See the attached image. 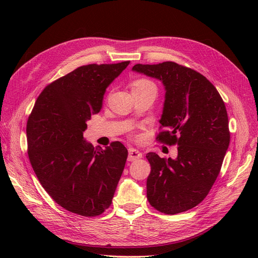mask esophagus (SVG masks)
Returning a JSON list of instances; mask_svg holds the SVG:
<instances>
[{"mask_svg": "<svg viewBox=\"0 0 258 258\" xmlns=\"http://www.w3.org/2000/svg\"><path fill=\"white\" fill-rule=\"evenodd\" d=\"M142 158V154L136 148H130L128 150V161H135Z\"/></svg>", "mask_w": 258, "mask_h": 258, "instance_id": "34e87169", "label": "esophagus"}]
</instances>
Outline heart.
<instances>
[{
	"label": "heart",
	"instance_id": "obj_1",
	"mask_svg": "<svg viewBox=\"0 0 258 258\" xmlns=\"http://www.w3.org/2000/svg\"><path fill=\"white\" fill-rule=\"evenodd\" d=\"M146 89H155V85L152 81L147 79H137L133 83V91H138V90H146Z\"/></svg>",
	"mask_w": 258,
	"mask_h": 258
}]
</instances>
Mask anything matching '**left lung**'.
I'll use <instances>...</instances> for the list:
<instances>
[{
  "instance_id": "obj_1",
  "label": "left lung",
  "mask_w": 258,
  "mask_h": 258,
  "mask_svg": "<svg viewBox=\"0 0 258 258\" xmlns=\"http://www.w3.org/2000/svg\"><path fill=\"white\" fill-rule=\"evenodd\" d=\"M132 70L163 85L159 122L164 131L157 139L178 145L175 159L146 155L152 167L147 200L163 213L184 212L206 198L220 173L230 142L225 103L205 76L175 62L138 63Z\"/></svg>"
}]
</instances>
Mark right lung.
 I'll list each match as a JSON object with an SVG mask.
<instances>
[{
  "instance_id": "1",
  "label": "right lung",
  "mask_w": 258,
  "mask_h": 258,
  "mask_svg": "<svg viewBox=\"0 0 258 258\" xmlns=\"http://www.w3.org/2000/svg\"><path fill=\"white\" fill-rule=\"evenodd\" d=\"M88 64L40 93L27 122L28 156L49 196L66 210L96 216L110 207L127 158L116 141L102 150L86 141L91 116L100 112L106 88L128 66Z\"/></svg>"
}]
</instances>
